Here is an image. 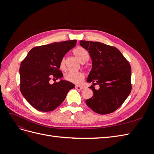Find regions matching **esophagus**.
<instances>
[{"instance_id": "34e87169", "label": "esophagus", "mask_w": 154, "mask_h": 154, "mask_svg": "<svg viewBox=\"0 0 154 154\" xmlns=\"http://www.w3.org/2000/svg\"><path fill=\"white\" fill-rule=\"evenodd\" d=\"M75 88H76L77 90H82L83 88V87H82V86H78V85H76L75 87Z\"/></svg>"}]
</instances>
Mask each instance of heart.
<instances>
[{
  "label": "heart",
  "mask_w": 154,
  "mask_h": 154,
  "mask_svg": "<svg viewBox=\"0 0 154 154\" xmlns=\"http://www.w3.org/2000/svg\"><path fill=\"white\" fill-rule=\"evenodd\" d=\"M72 53L82 63L86 62L89 58V54L88 51L82 47L75 48L73 50ZM60 67L62 70L66 69V62L64 58L60 60ZM64 78L65 80L71 83L80 84L84 80L85 76L82 72H69L65 74Z\"/></svg>",
  "instance_id": "obj_1"
}]
</instances>
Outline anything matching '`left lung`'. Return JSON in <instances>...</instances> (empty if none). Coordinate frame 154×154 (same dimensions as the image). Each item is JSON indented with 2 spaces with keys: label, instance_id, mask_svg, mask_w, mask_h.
Instances as JSON below:
<instances>
[{
  "label": "left lung",
  "instance_id": "1",
  "mask_svg": "<svg viewBox=\"0 0 154 154\" xmlns=\"http://www.w3.org/2000/svg\"><path fill=\"white\" fill-rule=\"evenodd\" d=\"M80 43L88 51L92 60L87 82L93 83L89 88L94 95L86 100V104L99 114L113 112L122 106L131 92L130 65L113 46L85 40ZM95 85H99V90L95 89Z\"/></svg>",
  "mask_w": 154,
  "mask_h": 154
}]
</instances>
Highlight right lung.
I'll use <instances>...</instances> for the list:
<instances>
[{
  "label": "right lung",
  "instance_id": "add662e5",
  "mask_svg": "<svg viewBox=\"0 0 154 154\" xmlns=\"http://www.w3.org/2000/svg\"><path fill=\"white\" fill-rule=\"evenodd\" d=\"M76 40L54 42L32 48L20 67V90L29 104L42 112L53 111L64 101L73 83L61 80L53 84L50 80L63 76L59 70L64 55L73 48Z\"/></svg>",
  "mask_w": 154,
  "mask_h": 154
}]
</instances>
